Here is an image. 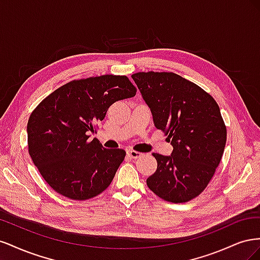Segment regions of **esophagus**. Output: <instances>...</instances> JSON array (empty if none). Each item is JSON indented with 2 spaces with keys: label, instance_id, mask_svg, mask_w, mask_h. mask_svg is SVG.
Instances as JSON below:
<instances>
[{
  "label": "esophagus",
  "instance_id": "34e87169",
  "mask_svg": "<svg viewBox=\"0 0 260 260\" xmlns=\"http://www.w3.org/2000/svg\"><path fill=\"white\" fill-rule=\"evenodd\" d=\"M128 156L131 157V158H139V157L142 156V154H141L140 152H137V151H133V149H130V151L127 152Z\"/></svg>",
  "mask_w": 260,
  "mask_h": 260
}]
</instances>
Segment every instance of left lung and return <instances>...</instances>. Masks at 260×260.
Here are the masks:
<instances>
[{
  "instance_id": "1",
  "label": "left lung",
  "mask_w": 260,
  "mask_h": 260,
  "mask_svg": "<svg viewBox=\"0 0 260 260\" xmlns=\"http://www.w3.org/2000/svg\"><path fill=\"white\" fill-rule=\"evenodd\" d=\"M131 77L151 108L155 127L174 146L170 156L153 153L157 169L147 178V186L170 203L195 199L214 177L226 142L217 102L201 86L174 73Z\"/></svg>"
}]
</instances>
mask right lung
<instances>
[{"label": "right lung", "instance_id": "right-lung-1", "mask_svg": "<svg viewBox=\"0 0 260 260\" xmlns=\"http://www.w3.org/2000/svg\"><path fill=\"white\" fill-rule=\"evenodd\" d=\"M136 93L127 76L103 75L61 85L35 108L27 124L28 152L55 192L85 201L112 183L125 151L104 148L88 133L109 106Z\"/></svg>", "mask_w": 260, "mask_h": 260}]
</instances>
